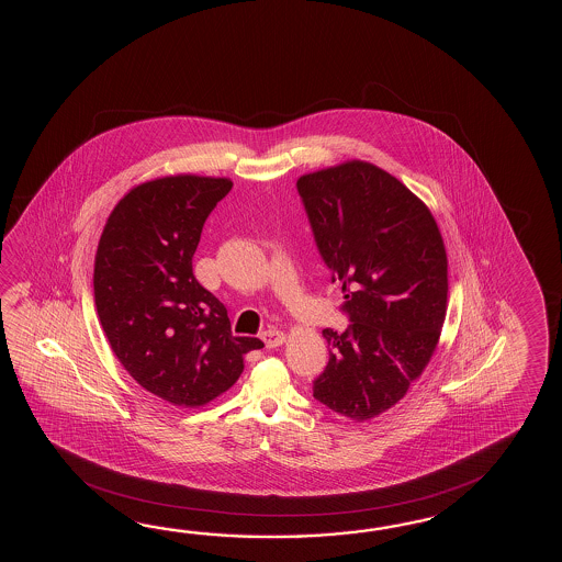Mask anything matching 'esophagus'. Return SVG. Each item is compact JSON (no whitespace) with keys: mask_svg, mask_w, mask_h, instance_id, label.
Returning <instances> with one entry per match:
<instances>
[{"mask_svg":"<svg viewBox=\"0 0 562 562\" xmlns=\"http://www.w3.org/2000/svg\"><path fill=\"white\" fill-rule=\"evenodd\" d=\"M261 337H263L265 346L269 347V349L285 344V334L279 331V329H267Z\"/></svg>","mask_w":562,"mask_h":562,"instance_id":"esophagus-1","label":"esophagus"}]
</instances>
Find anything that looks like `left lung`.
Returning a JSON list of instances; mask_svg holds the SVG:
<instances>
[{
	"label": "left lung",
	"mask_w": 562,
	"mask_h": 562,
	"mask_svg": "<svg viewBox=\"0 0 562 562\" xmlns=\"http://www.w3.org/2000/svg\"><path fill=\"white\" fill-rule=\"evenodd\" d=\"M311 233L341 283L346 331L323 329L329 361L313 397L356 422L406 395L446 319L448 259L428 206L400 180L351 160L297 180Z\"/></svg>",
	"instance_id": "8db88e82"
}]
</instances>
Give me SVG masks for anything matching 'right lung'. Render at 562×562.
Segmentation results:
<instances>
[{
    "instance_id": "1",
    "label": "right lung",
    "mask_w": 562,
    "mask_h": 562,
    "mask_svg": "<svg viewBox=\"0 0 562 562\" xmlns=\"http://www.w3.org/2000/svg\"><path fill=\"white\" fill-rule=\"evenodd\" d=\"M233 182L179 175L120 201L98 243V317L124 370L175 406H203L239 380L257 337H235L227 307L192 273L204 221Z\"/></svg>"
}]
</instances>
